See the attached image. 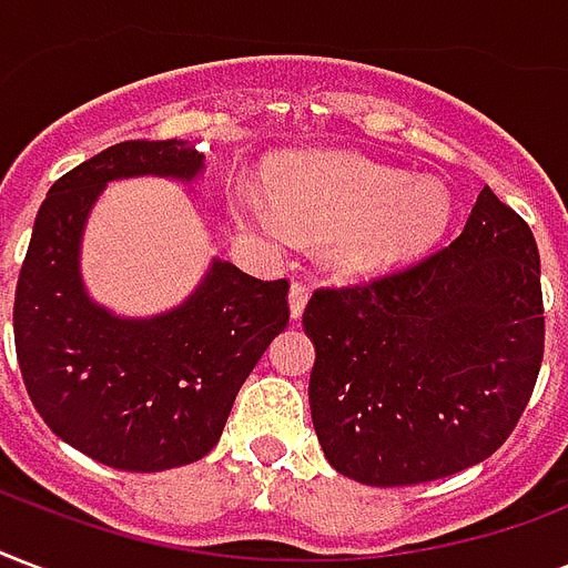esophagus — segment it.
Returning a JSON list of instances; mask_svg holds the SVG:
<instances>
[{
	"mask_svg": "<svg viewBox=\"0 0 568 568\" xmlns=\"http://www.w3.org/2000/svg\"><path fill=\"white\" fill-rule=\"evenodd\" d=\"M310 301V285L306 283H292V292H288V310H292V318L297 322L303 315V306Z\"/></svg>",
	"mask_w": 568,
	"mask_h": 568,
	"instance_id": "34e87169",
	"label": "esophagus"
}]
</instances>
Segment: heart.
Here are the masks:
<instances>
[{"label": "heart", "mask_w": 568, "mask_h": 568, "mask_svg": "<svg viewBox=\"0 0 568 568\" xmlns=\"http://www.w3.org/2000/svg\"><path fill=\"white\" fill-rule=\"evenodd\" d=\"M271 209L250 199L255 220L280 232V220L327 237V258L342 274H381L435 244L453 199L438 181H405L393 169L352 154H303L271 179Z\"/></svg>", "instance_id": "1"}]
</instances>
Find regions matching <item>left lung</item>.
Segmentation results:
<instances>
[{"mask_svg":"<svg viewBox=\"0 0 568 568\" xmlns=\"http://www.w3.org/2000/svg\"><path fill=\"white\" fill-rule=\"evenodd\" d=\"M534 232L483 190L462 235L417 265L303 310L310 410L324 456L363 486L479 465L525 414L545 352Z\"/></svg>","mask_w":568,"mask_h":568,"instance_id":"1","label":"left lung"}]
</instances>
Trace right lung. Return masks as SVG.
Returning <instances> with one entry per match:
<instances>
[{
    "label": "right lung",
    "instance_id": "obj_1",
    "mask_svg": "<svg viewBox=\"0 0 568 568\" xmlns=\"http://www.w3.org/2000/svg\"><path fill=\"white\" fill-rule=\"evenodd\" d=\"M205 154L181 140H130L55 181L34 216L14 294V345L29 399L55 435L119 470H169L207 456L246 375L288 324V280L232 262L154 318H119L85 294L80 241L110 181H193Z\"/></svg>",
    "mask_w": 568,
    "mask_h": 568
}]
</instances>
